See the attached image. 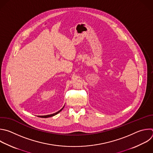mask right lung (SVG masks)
<instances>
[{
  "instance_id": "1",
  "label": "right lung",
  "mask_w": 153,
  "mask_h": 153,
  "mask_svg": "<svg viewBox=\"0 0 153 153\" xmlns=\"http://www.w3.org/2000/svg\"><path fill=\"white\" fill-rule=\"evenodd\" d=\"M63 108L62 109H61L60 111H59L58 112H56V113H55V114H52V115H44V116H39L40 117H41V118H48V117H53V116H55V115H56V114H58V113H59L62 109H63Z\"/></svg>"
}]
</instances>
